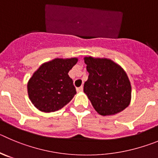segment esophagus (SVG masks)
Masks as SVG:
<instances>
[{
    "instance_id": "esophagus-1",
    "label": "esophagus",
    "mask_w": 158,
    "mask_h": 158,
    "mask_svg": "<svg viewBox=\"0 0 158 158\" xmlns=\"http://www.w3.org/2000/svg\"><path fill=\"white\" fill-rule=\"evenodd\" d=\"M77 92H83V86H81V87H79V88H77Z\"/></svg>"
}]
</instances>
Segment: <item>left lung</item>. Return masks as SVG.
I'll list each match as a JSON object with an SVG mask.
<instances>
[{
  "instance_id": "left-lung-1",
  "label": "left lung",
  "mask_w": 158,
  "mask_h": 158,
  "mask_svg": "<svg viewBox=\"0 0 158 158\" xmlns=\"http://www.w3.org/2000/svg\"><path fill=\"white\" fill-rule=\"evenodd\" d=\"M89 78L84 92L94 109L102 116L124 110L131 99V86L126 72L118 63L106 58H84Z\"/></svg>"
}]
</instances>
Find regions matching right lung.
I'll list each match as a JSON object with an SVG mask.
<instances>
[{"instance_id": "right-lung-1", "label": "right lung", "mask_w": 158, "mask_h": 158, "mask_svg": "<svg viewBox=\"0 0 158 158\" xmlns=\"http://www.w3.org/2000/svg\"><path fill=\"white\" fill-rule=\"evenodd\" d=\"M77 58L56 59L43 63L27 83L31 102L41 112H55L69 103L77 92L68 73Z\"/></svg>"}]
</instances>
